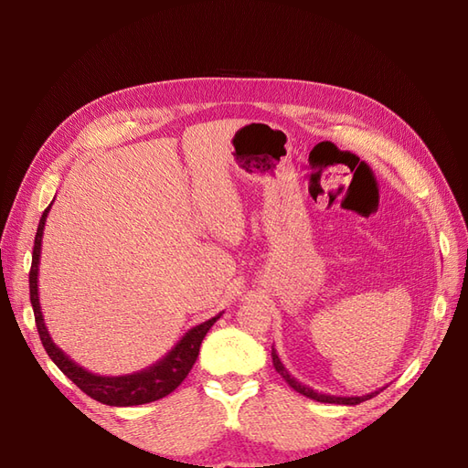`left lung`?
<instances>
[{"instance_id":"1","label":"left lung","mask_w":468,"mask_h":468,"mask_svg":"<svg viewBox=\"0 0 468 468\" xmlns=\"http://www.w3.org/2000/svg\"><path fill=\"white\" fill-rule=\"evenodd\" d=\"M271 359H273V367H275V371L285 378V382L287 385L291 387V388H294L296 392H301L303 396H306V399H313V400H316V402H324V404H344V406H356V404H361V402H365V400H369V399H373V396H377L382 388H378V390H375V392H371V394H365V396H334V394H324V392H318V390H313L310 387H306L304 382H301V380H296L289 371H287V367L281 363V359H279V356H277V349L273 347L271 349Z\"/></svg>"}]
</instances>
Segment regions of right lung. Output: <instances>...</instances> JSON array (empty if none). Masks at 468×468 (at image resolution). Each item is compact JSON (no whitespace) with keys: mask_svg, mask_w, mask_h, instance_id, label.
I'll list each match as a JSON object with an SVG mask.
<instances>
[{"mask_svg":"<svg viewBox=\"0 0 468 468\" xmlns=\"http://www.w3.org/2000/svg\"><path fill=\"white\" fill-rule=\"evenodd\" d=\"M52 203L42 212L37 236H35V248H33V263L29 273V291H31V304L35 313L37 330L40 335V342L45 346L48 357L56 363V367L72 380L76 387H80L93 400L107 404V406H138L148 404L154 400H160L169 392H174L186 377L189 375L191 367L195 365L197 357H199V349L203 344V337L212 328L220 316L210 318L199 325H195L186 335H183L176 347L167 353L165 357L155 361L154 365L146 367V369L133 373V375H121V377H103L90 373L83 369L76 361L69 359L66 353L52 342V337L47 330L45 318H42V310L38 303V263H40V244H42V232H45L47 217Z\"/></svg>","mask_w":468,"mask_h":468,"instance_id":"obj_1","label":"right lung"}]
</instances>
